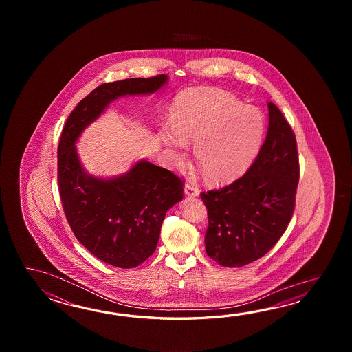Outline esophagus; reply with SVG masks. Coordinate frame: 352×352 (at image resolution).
I'll return each instance as SVG.
<instances>
[{"mask_svg": "<svg viewBox=\"0 0 352 352\" xmlns=\"http://www.w3.org/2000/svg\"><path fill=\"white\" fill-rule=\"evenodd\" d=\"M184 191H185L186 196H199V194H200L199 187L196 186L194 182H187Z\"/></svg>", "mask_w": 352, "mask_h": 352, "instance_id": "1", "label": "esophagus"}]
</instances>
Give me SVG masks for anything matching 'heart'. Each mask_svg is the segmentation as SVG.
<instances>
[{"label":"heart","mask_w":352,"mask_h":352,"mask_svg":"<svg viewBox=\"0 0 352 352\" xmlns=\"http://www.w3.org/2000/svg\"><path fill=\"white\" fill-rule=\"evenodd\" d=\"M173 120L158 132L171 164L184 165L188 143H195L196 161L214 184L236 179L247 168L264 132L262 113L256 108L212 88L182 93L173 105Z\"/></svg>","instance_id":"b5f03b06"}]
</instances>
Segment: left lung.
<instances>
[{
  "mask_svg": "<svg viewBox=\"0 0 352 352\" xmlns=\"http://www.w3.org/2000/svg\"><path fill=\"white\" fill-rule=\"evenodd\" d=\"M268 109V132L253 165L230 185L201 194L209 217L206 253L223 267H243L267 254L294 211L296 135L277 105L270 102Z\"/></svg>",
  "mask_w": 352,
  "mask_h": 352,
  "instance_id": "8db88e82",
  "label": "left lung"
}]
</instances>
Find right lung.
I'll return each mask as SVG.
<instances>
[{
    "instance_id": "add662e5",
    "label": "right lung",
    "mask_w": 352,
    "mask_h": 352,
    "mask_svg": "<svg viewBox=\"0 0 352 352\" xmlns=\"http://www.w3.org/2000/svg\"><path fill=\"white\" fill-rule=\"evenodd\" d=\"M167 80L161 74L99 85L70 113L60 137L58 182L67 223L91 254L123 270L155 253L167 210L182 200V181L146 160L124 175L99 179L85 173L75 143L113 100L155 93Z\"/></svg>"
}]
</instances>
